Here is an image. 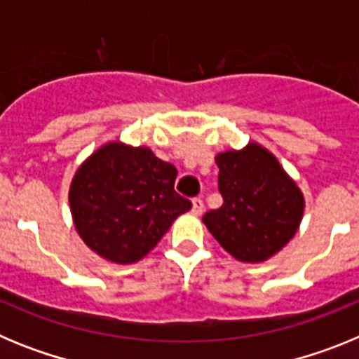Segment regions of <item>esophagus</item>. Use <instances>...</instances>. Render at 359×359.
<instances>
[{"label":"esophagus","mask_w":359,"mask_h":359,"mask_svg":"<svg viewBox=\"0 0 359 359\" xmlns=\"http://www.w3.org/2000/svg\"><path fill=\"white\" fill-rule=\"evenodd\" d=\"M203 208H205V205H203V199H199V198L192 199V212H194L196 215L201 214Z\"/></svg>","instance_id":"1"}]
</instances>
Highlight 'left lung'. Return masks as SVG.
Masks as SVG:
<instances>
[{
	"label": "left lung",
	"instance_id": "1",
	"mask_svg": "<svg viewBox=\"0 0 359 359\" xmlns=\"http://www.w3.org/2000/svg\"><path fill=\"white\" fill-rule=\"evenodd\" d=\"M223 205L203 215L221 246L241 262H264L297 233L304 196L277 158L259 144L219 152Z\"/></svg>",
	"mask_w": 359,
	"mask_h": 359
}]
</instances>
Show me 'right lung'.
<instances>
[{"instance_id": "obj_1", "label": "right lung", "mask_w": 359, "mask_h": 359, "mask_svg": "<svg viewBox=\"0 0 359 359\" xmlns=\"http://www.w3.org/2000/svg\"><path fill=\"white\" fill-rule=\"evenodd\" d=\"M176 176V167L151 149L106 144L79 167L69 187L79 236L107 261H140L192 207L174 190Z\"/></svg>"}]
</instances>
